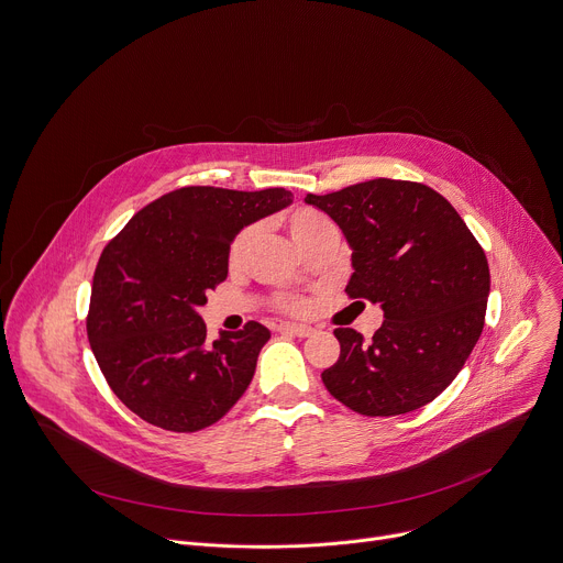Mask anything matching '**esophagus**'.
<instances>
[{
    "instance_id": "esophagus-1",
    "label": "esophagus",
    "mask_w": 563,
    "mask_h": 563,
    "mask_svg": "<svg viewBox=\"0 0 563 563\" xmlns=\"http://www.w3.org/2000/svg\"><path fill=\"white\" fill-rule=\"evenodd\" d=\"M279 333H286V335H297V338H308L310 333H313V329L306 327V324H292V322H284L277 327Z\"/></svg>"
}]
</instances>
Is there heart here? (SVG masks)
I'll use <instances>...</instances> for the list:
<instances>
[{
	"label": "heart",
	"mask_w": 563,
	"mask_h": 563,
	"mask_svg": "<svg viewBox=\"0 0 563 563\" xmlns=\"http://www.w3.org/2000/svg\"><path fill=\"white\" fill-rule=\"evenodd\" d=\"M329 228H335L333 221L322 214L320 210L316 208H295L288 219H286V230L290 234V239L303 250L310 241H316L322 232H327ZM255 236H257V230L255 228H245L241 230L232 245H230V253H228V264L230 268H241L250 247H253L255 243ZM282 306L288 308V310H295V313H299V310L306 308L303 299H297V297H282Z\"/></svg>",
	"instance_id": "obj_1"
}]
</instances>
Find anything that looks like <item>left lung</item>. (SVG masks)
Instances as JSON below:
<instances>
[{"mask_svg":"<svg viewBox=\"0 0 563 563\" xmlns=\"http://www.w3.org/2000/svg\"><path fill=\"white\" fill-rule=\"evenodd\" d=\"M351 247L346 292L380 303L385 322L364 340L335 329L340 357L322 373L333 398L364 416H398L431 402L459 376L485 322L483 247L431 187L373 178L324 197Z\"/></svg>","mask_w":563,"mask_h":563,"instance_id":"8db88e82","label":"left lung"}]
</instances>
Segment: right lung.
<instances>
[{
	"label": "right lung",
	"mask_w": 563,
	"mask_h": 563,
	"mask_svg": "<svg viewBox=\"0 0 563 563\" xmlns=\"http://www.w3.org/2000/svg\"><path fill=\"white\" fill-rule=\"evenodd\" d=\"M290 203L284 187H180L136 212L107 243L87 333L124 407L161 429L199 431L243 396L271 331L247 322L208 342L199 308L228 277L234 236Z\"/></svg>",
	"instance_id": "1"
}]
</instances>
